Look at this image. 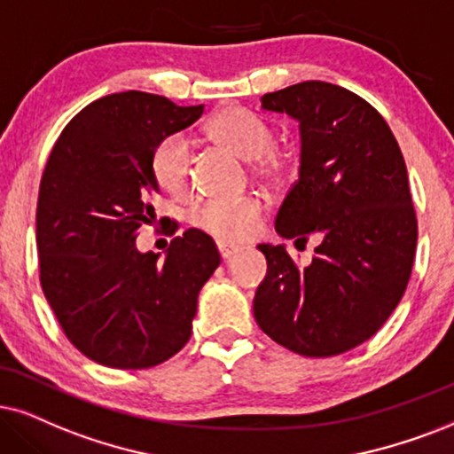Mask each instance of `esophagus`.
<instances>
[{
    "label": "esophagus",
    "mask_w": 454,
    "mask_h": 454,
    "mask_svg": "<svg viewBox=\"0 0 454 454\" xmlns=\"http://www.w3.org/2000/svg\"><path fill=\"white\" fill-rule=\"evenodd\" d=\"M217 251H220L222 260H231L234 254H239V247L226 245V243H217Z\"/></svg>",
    "instance_id": "esophagus-1"
}]
</instances>
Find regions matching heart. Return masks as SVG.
I'll list each match as a JSON object with an SVG mask.
<instances>
[{
    "mask_svg": "<svg viewBox=\"0 0 454 454\" xmlns=\"http://www.w3.org/2000/svg\"><path fill=\"white\" fill-rule=\"evenodd\" d=\"M205 136L223 151L251 163V174L262 182H277L285 171V160L272 148V129L243 108L228 106L209 119ZM154 182L174 197H184L191 188V148L182 136L160 140L151 157ZM194 226L220 243H243L257 232L262 205L255 199L209 200L192 215Z\"/></svg>",
    "mask_w": 454,
    "mask_h": 454,
    "instance_id": "1",
    "label": "heart"
}]
</instances>
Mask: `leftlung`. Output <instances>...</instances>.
Segmentation results:
<instances>
[{"label": "left lung", "mask_w": 454, "mask_h": 454, "mask_svg": "<svg viewBox=\"0 0 454 454\" xmlns=\"http://www.w3.org/2000/svg\"><path fill=\"white\" fill-rule=\"evenodd\" d=\"M300 123V177L277 215L283 239L318 240L297 266L285 245H257L268 272L254 314L270 340L325 358L371 340L403 300L417 249L409 176L386 119L340 85L301 82L262 98Z\"/></svg>", "instance_id": "8db88e82"}]
</instances>
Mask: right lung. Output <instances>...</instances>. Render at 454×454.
<instances>
[{
  "instance_id": "right-lung-1",
  "label": "right lung",
  "mask_w": 454,
  "mask_h": 454,
  "mask_svg": "<svg viewBox=\"0 0 454 454\" xmlns=\"http://www.w3.org/2000/svg\"><path fill=\"white\" fill-rule=\"evenodd\" d=\"M203 105L121 91L91 102L51 148L37 200L39 278L79 352L111 369H148L191 340L199 291L220 266L214 239L186 231L165 260L137 251L159 184L151 157Z\"/></svg>"
}]
</instances>
